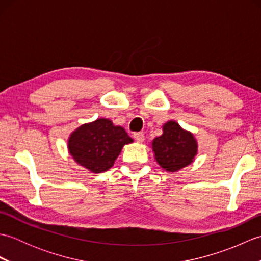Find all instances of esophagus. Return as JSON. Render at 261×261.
I'll use <instances>...</instances> for the list:
<instances>
[{
  "mask_svg": "<svg viewBox=\"0 0 261 261\" xmlns=\"http://www.w3.org/2000/svg\"><path fill=\"white\" fill-rule=\"evenodd\" d=\"M134 138L138 142H143V140H145V135L142 132H135Z\"/></svg>",
  "mask_w": 261,
  "mask_h": 261,
  "instance_id": "esophagus-1",
  "label": "esophagus"
}]
</instances>
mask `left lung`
Wrapping results in <instances>:
<instances>
[{
    "label": "left lung",
    "instance_id": "8db88e82",
    "mask_svg": "<svg viewBox=\"0 0 261 261\" xmlns=\"http://www.w3.org/2000/svg\"><path fill=\"white\" fill-rule=\"evenodd\" d=\"M152 149L158 164L169 171H176L190 165L197 151L192 134L184 131L174 121L164 125V134L154 138Z\"/></svg>",
    "mask_w": 261,
    "mask_h": 261
}]
</instances>
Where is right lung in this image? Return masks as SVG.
<instances>
[{
    "label": "right lung",
    "instance_id": "add662e5",
    "mask_svg": "<svg viewBox=\"0 0 261 261\" xmlns=\"http://www.w3.org/2000/svg\"><path fill=\"white\" fill-rule=\"evenodd\" d=\"M131 141L123 127L114 126L110 120L98 119L73 132L68 149L83 167L102 173L112 167L122 147Z\"/></svg>",
    "mask_w": 261,
    "mask_h": 261
}]
</instances>
